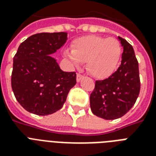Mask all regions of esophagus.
I'll return each mask as SVG.
<instances>
[{
	"instance_id": "1",
	"label": "esophagus",
	"mask_w": 156,
	"mask_h": 156,
	"mask_svg": "<svg viewBox=\"0 0 156 156\" xmlns=\"http://www.w3.org/2000/svg\"><path fill=\"white\" fill-rule=\"evenodd\" d=\"M83 78V75H82L81 73H77V82H80L82 80V78Z\"/></svg>"
}]
</instances>
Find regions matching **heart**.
<instances>
[{"instance_id": "b5f03b06", "label": "heart", "mask_w": 156, "mask_h": 156, "mask_svg": "<svg viewBox=\"0 0 156 156\" xmlns=\"http://www.w3.org/2000/svg\"><path fill=\"white\" fill-rule=\"evenodd\" d=\"M122 53L121 43L115 38L87 35L78 38L65 52L72 63L86 62V69L95 78H108L117 68Z\"/></svg>"}]
</instances>
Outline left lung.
<instances>
[{
  "instance_id": "left-lung-1",
  "label": "left lung",
  "mask_w": 156,
  "mask_h": 156,
  "mask_svg": "<svg viewBox=\"0 0 156 156\" xmlns=\"http://www.w3.org/2000/svg\"><path fill=\"white\" fill-rule=\"evenodd\" d=\"M119 40L123 46L121 65L108 78L95 81L90 95L91 112L105 120H115L127 113L140 92L138 62L133 47L123 38Z\"/></svg>"
}]
</instances>
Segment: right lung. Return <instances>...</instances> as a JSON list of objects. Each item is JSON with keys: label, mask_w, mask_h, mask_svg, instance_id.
Instances as JSON below:
<instances>
[{"label": "right lung", "mask_w": 156, "mask_h": 156, "mask_svg": "<svg viewBox=\"0 0 156 156\" xmlns=\"http://www.w3.org/2000/svg\"><path fill=\"white\" fill-rule=\"evenodd\" d=\"M67 33H37L18 47L13 57L11 87L23 108L39 116L62 108L75 85V72H64L50 56L66 42Z\"/></svg>", "instance_id": "add662e5"}]
</instances>
